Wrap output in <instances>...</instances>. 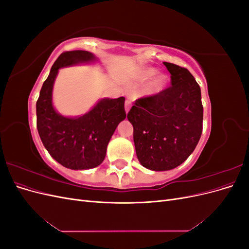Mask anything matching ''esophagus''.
I'll use <instances>...</instances> for the list:
<instances>
[{"instance_id":"obj_1","label":"esophagus","mask_w":249,"mask_h":249,"mask_svg":"<svg viewBox=\"0 0 249 249\" xmlns=\"http://www.w3.org/2000/svg\"><path fill=\"white\" fill-rule=\"evenodd\" d=\"M131 106H132L131 101H130V100H126V101H125V104H124V109H125V112H126V113L129 112Z\"/></svg>"}]
</instances>
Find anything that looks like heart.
I'll list each match as a JSON object with an SVG mask.
<instances>
[{"label":"heart","instance_id":"b5f03b06","mask_svg":"<svg viewBox=\"0 0 249 249\" xmlns=\"http://www.w3.org/2000/svg\"><path fill=\"white\" fill-rule=\"evenodd\" d=\"M157 72V71L153 67H147V69H143L138 73V79L140 81H146L152 78L154 74ZM166 85V77L164 74H158L152 81L148 83L147 87L145 88V93L148 95H154L158 92H160L161 90Z\"/></svg>","mask_w":249,"mask_h":249}]
</instances>
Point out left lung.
I'll list each match as a JSON object with an SVG mask.
<instances>
[{
    "instance_id": "obj_1",
    "label": "left lung",
    "mask_w": 249,
    "mask_h": 249,
    "mask_svg": "<svg viewBox=\"0 0 249 249\" xmlns=\"http://www.w3.org/2000/svg\"><path fill=\"white\" fill-rule=\"evenodd\" d=\"M171 86L140 97L127 113L142 166L155 171L178 167L196 147L202 132L200 87L185 67L163 62Z\"/></svg>"
}]
</instances>
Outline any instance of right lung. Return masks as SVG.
Segmentation results:
<instances>
[{
	"mask_svg": "<svg viewBox=\"0 0 249 249\" xmlns=\"http://www.w3.org/2000/svg\"><path fill=\"white\" fill-rule=\"evenodd\" d=\"M87 51L64 52L53 64L36 103L37 130L49 154L70 169L94 168L106 157L107 145L118 124L126 116L124 97L104 99L86 114L64 117L53 107V86L59 69L93 61Z\"/></svg>",
	"mask_w": 249,
	"mask_h": 249,
	"instance_id": "obj_1",
	"label": "right lung"
}]
</instances>
